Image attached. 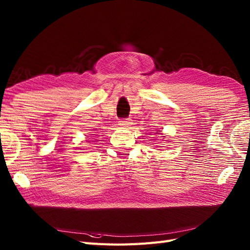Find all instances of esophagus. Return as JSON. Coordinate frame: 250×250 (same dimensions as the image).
<instances>
[{"label":"esophagus","instance_id":"esophagus-1","mask_svg":"<svg viewBox=\"0 0 250 250\" xmlns=\"http://www.w3.org/2000/svg\"><path fill=\"white\" fill-rule=\"evenodd\" d=\"M131 123H130V120L129 119H126V120H121L119 122V125L122 126V127H128Z\"/></svg>","mask_w":250,"mask_h":250}]
</instances>
